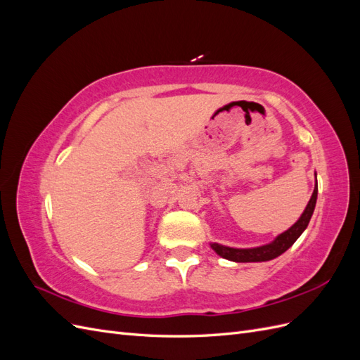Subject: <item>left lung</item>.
<instances>
[{
	"label": "left lung",
	"mask_w": 360,
	"mask_h": 360,
	"mask_svg": "<svg viewBox=\"0 0 360 360\" xmlns=\"http://www.w3.org/2000/svg\"><path fill=\"white\" fill-rule=\"evenodd\" d=\"M317 193H319V186H317V174H315V188L312 192V197L307 205V209L303 210L302 216L299 217V221L291 225L287 231L281 233L274 242H270L263 246H257V248H230V246H224L219 243H210L212 249L214 252L230 261H236V263H261V261H270L281 254H284L288 248L292 246V243L297 240V238L302 236V233L307 230V226L311 221V216L315 209V202H317Z\"/></svg>",
	"instance_id": "obj_1"
}]
</instances>
